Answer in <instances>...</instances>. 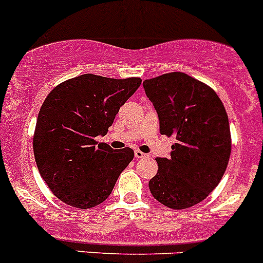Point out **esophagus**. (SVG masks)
Returning <instances> with one entry per match:
<instances>
[{
	"label": "esophagus",
	"instance_id": "1",
	"mask_svg": "<svg viewBox=\"0 0 263 263\" xmlns=\"http://www.w3.org/2000/svg\"><path fill=\"white\" fill-rule=\"evenodd\" d=\"M134 156H135V158H144V157H147V154L137 149L134 152Z\"/></svg>",
	"mask_w": 263,
	"mask_h": 263
}]
</instances>
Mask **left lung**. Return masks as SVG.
<instances>
[{
	"mask_svg": "<svg viewBox=\"0 0 263 263\" xmlns=\"http://www.w3.org/2000/svg\"><path fill=\"white\" fill-rule=\"evenodd\" d=\"M143 87L161 134L176 138L168 158H157L149 190L171 209L194 206L218 186L228 166L231 129L223 102L209 86L182 72L145 80Z\"/></svg>",
	"mask_w": 263,
	"mask_h": 263,
	"instance_id": "obj_1",
	"label": "left lung"
}]
</instances>
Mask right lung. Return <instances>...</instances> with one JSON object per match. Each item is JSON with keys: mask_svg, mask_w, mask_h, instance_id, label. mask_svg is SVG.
I'll return each mask as SVG.
<instances>
[{"mask_svg": "<svg viewBox=\"0 0 263 263\" xmlns=\"http://www.w3.org/2000/svg\"><path fill=\"white\" fill-rule=\"evenodd\" d=\"M140 83L137 77L115 80L87 73L48 95L37 115L32 147L40 176L61 201L88 209L110 196L134 151H115L97 140Z\"/></svg>", "mask_w": 263, "mask_h": 263, "instance_id": "1", "label": "right lung"}]
</instances>
